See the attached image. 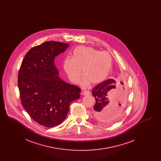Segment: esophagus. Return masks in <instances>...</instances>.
Segmentation results:
<instances>
[{
    "instance_id": "esophagus-1",
    "label": "esophagus",
    "mask_w": 161,
    "mask_h": 161,
    "mask_svg": "<svg viewBox=\"0 0 161 161\" xmlns=\"http://www.w3.org/2000/svg\"><path fill=\"white\" fill-rule=\"evenodd\" d=\"M83 95H91V92L87 91H84L83 92Z\"/></svg>"
}]
</instances>
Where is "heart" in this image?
I'll use <instances>...</instances> for the list:
<instances>
[{"label":"heart","instance_id":"b5f03b06","mask_svg":"<svg viewBox=\"0 0 161 161\" xmlns=\"http://www.w3.org/2000/svg\"><path fill=\"white\" fill-rule=\"evenodd\" d=\"M112 57L107 52H100L91 47L79 46L72 52V58H66L63 68L69 80L77 83L83 75L80 84L86 87L90 83L98 84L107 77L112 66Z\"/></svg>","mask_w":161,"mask_h":161}]
</instances>
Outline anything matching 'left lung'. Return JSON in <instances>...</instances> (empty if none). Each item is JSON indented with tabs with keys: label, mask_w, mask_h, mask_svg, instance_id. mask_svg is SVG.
<instances>
[{
	"label": "left lung",
	"mask_w": 161,
	"mask_h": 161,
	"mask_svg": "<svg viewBox=\"0 0 161 161\" xmlns=\"http://www.w3.org/2000/svg\"><path fill=\"white\" fill-rule=\"evenodd\" d=\"M121 83L123 85L116 84L114 79H108L93 89L92 95L96 101L93 114L101 123H115L123 114V104L127 91L124 89V83Z\"/></svg>",
	"instance_id": "1"
}]
</instances>
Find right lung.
Wrapping results in <instances>:
<instances>
[{
	"instance_id": "add662e5",
	"label": "right lung",
	"mask_w": 161,
	"mask_h": 161,
	"mask_svg": "<svg viewBox=\"0 0 161 161\" xmlns=\"http://www.w3.org/2000/svg\"><path fill=\"white\" fill-rule=\"evenodd\" d=\"M69 44L49 41L26 53L18 75L22 104L36 122L47 127L60 124L66 118L69 105L80 97L81 89L59 77L55 57Z\"/></svg>"
}]
</instances>
